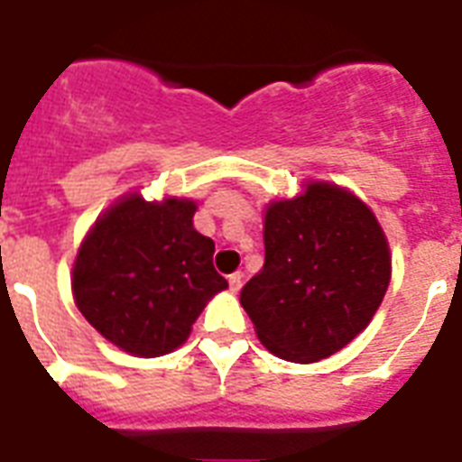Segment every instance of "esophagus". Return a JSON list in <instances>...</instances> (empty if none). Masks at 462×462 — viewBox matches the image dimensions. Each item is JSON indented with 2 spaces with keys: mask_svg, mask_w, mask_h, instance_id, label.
I'll use <instances>...</instances> for the list:
<instances>
[{
  "mask_svg": "<svg viewBox=\"0 0 462 462\" xmlns=\"http://www.w3.org/2000/svg\"><path fill=\"white\" fill-rule=\"evenodd\" d=\"M242 281H245V275H242V273L227 275V282H230L232 292H239V290H242Z\"/></svg>",
  "mask_w": 462,
  "mask_h": 462,
  "instance_id": "esophagus-1",
  "label": "esophagus"
}]
</instances>
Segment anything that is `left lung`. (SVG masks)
Wrapping results in <instances>:
<instances>
[{
    "label": "left lung",
    "mask_w": 462,
    "mask_h": 462,
    "mask_svg": "<svg viewBox=\"0 0 462 462\" xmlns=\"http://www.w3.org/2000/svg\"><path fill=\"white\" fill-rule=\"evenodd\" d=\"M266 206V261L239 302L266 350L309 365L352 343L391 282V249L362 199L330 181Z\"/></svg>",
    "instance_id": "8db88e82"
}]
</instances>
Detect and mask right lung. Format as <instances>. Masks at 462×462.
<instances>
[{
	"label": "right lung",
	"instance_id": "1",
	"mask_svg": "<svg viewBox=\"0 0 462 462\" xmlns=\"http://www.w3.org/2000/svg\"><path fill=\"white\" fill-rule=\"evenodd\" d=\"M196 201L122 196L83 237L71 271L74 302L119 350L160 357L177 350L227 281L213 268V239L194 227Z\"/></svg>",
	"mask_w": 462,
	"mask_h": 462
}]
</instances>
